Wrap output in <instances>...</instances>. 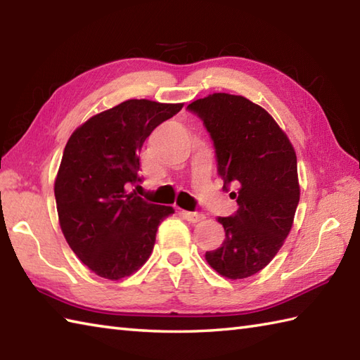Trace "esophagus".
Here are the masks:
<instances>
[{
    "instance_id": "obj_1",
    "label": "esophagus",
    "mask_w": 360,
    "mask_h": 360,
    "mask_svg": "<svg viewBox=\"0 0 360 360\" xmlns=\"http://www.w3.org/2000/svg\"><path fill=\"white\" fill-rule=\"evenodd\" d=\"M182 217H184L190 223H200L204 219V213L201 212H182Z\"/></svg>"
}]
</instances>
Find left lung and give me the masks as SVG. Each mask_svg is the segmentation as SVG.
Wrapping results in <instances>:
<instances>
[{"instance_id":"1","label":"left lung","mask_w":360,"mask_h":360,"mask_svg":"<svg viewBox=\"0 0 360 360\" xmlns=\"http://www.w3.org/2000/svg\"><path fill=\"white\" fill-rule=\"evenodd\" d=\"M202 120L215 147L224 190L238 210L219 217L223 244L205 259L227 278H246L277 255L300 200L297 156L271 114L243 96L217 93L187 106Z\"/></svg>"}]
</instances>
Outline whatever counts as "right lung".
Here are the masks:
<instances>
[{
	"instance_id": "1",
	"label": "right lung",
	"mask_w": 360,
	"mask_h": 360,
	"mask_svg": "<svg viewBox=\"0 0 360 360\" xmlns=\"http://www.w3.org/2000/svg\"><path fill=\"white\" fill-rule=\"evenodd\" d=\"M181 108L133 98L86 120L66 143L53 188L60 227L74 254L98 277L120 280L139 269L160 221L174 212L129 188L142 182L145 139Z\"/></svg>"
}]
</instances>
